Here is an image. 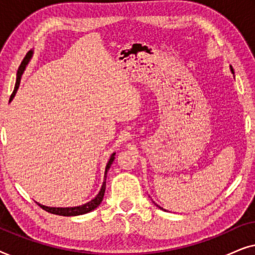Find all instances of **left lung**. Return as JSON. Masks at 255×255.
<instances>
[{"mask_svg":"<svg viewBox=\"0 0 255 255\" xmlns=\"http://www.w3.org/2000/svg\"><path fill=\"white\" fill-rule=\"evenodd\" d=\"M230 69H231V72H232V74H235V72H233V68H232V66H230ZM156 205V204H155ZM156 207H159V205H156ZM160 209H161V210H165V209H162L161 207H159ZM166 211V210H165Z\"/></svg>","mask_w":255,"mask_h":255,"instance_id":"1","label":"left lung"}]
</instances>
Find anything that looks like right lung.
Masks as SVG:
<instances>
[{
    "instance_id": "right-lung-1",
    "label": "right lung",
    "mask_w": 255,
    "mask_h": 255,
    "mask_svg": "<svg viewBox=\"0 0 255 255\" xmlns=\"http://www.w3.org/2000/svg\"><path fill=\"white\" fill-rule=\"evenodd\" d=\"M33 55V50H30L27 52L25 58L23 59L22 64H20L18 71H17V75H16V85H15V89H13V92L11 94V96H10V100L9 102H11L13 100V97H15L16 93H17V89H18L19 87V82H20V78H22L24 71H25L26 66L29 65V62L31 60V58H32ZM115 154L116 153H113L110 156L109 161H108L107 166H106V172H104V180H103V183H102V187H101V189L99 191V194L96 195L95 197L93 198V200H90L89 202H87V203L82 204V205H78V207H68V208H57V207H46V205H43L40 203H38L39 207H41L44 209V210H46L47 212H51V214H54V215H59V216H79V215H85V214H88V212L95 210V209L99 207L101 204V202L103 200V196H104V193H106V180H107V173L108 170H109L110 166L113 165L114 160H115Z\"/></svg>"
}]
</instances>
